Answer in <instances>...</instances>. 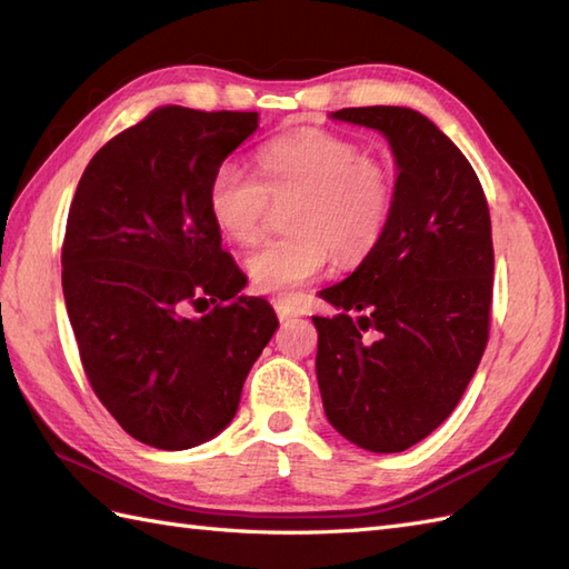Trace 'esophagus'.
Wrapping results in <instances>:
<instances>
[{
	"mask_svg": "<svg viewBox=\"0 0 569 569\" xmlns=\"http://www.w3.org/2000/svg\"><path fill=\"white\" fill-rule=\"evenodd\" d=\"M272 306H274V313H278V318H280V320H289V318H295V316H297V311L291 309V306H289L287 301H274Z\"/></svg>",
	"mask_w": 569,
	"mask_h": 569,
	"instance_id": "1",
	"label": "esophagus"
}]
</instances>
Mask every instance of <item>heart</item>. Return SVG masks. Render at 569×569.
Instances as JSON below:
<instances>
[{"instance_id":"heart-1","label":"heart","mask_w":569,"mask_h":569,"mask_svg":"<svg viewBox=\"0 0 569 569\" xmlns=\"http://www.w3.org/2000/svg\"><path fill=\"white\" fill-rule=\"evenodd\" d=\"M249 172L232 160L214 167L208 212L222 237L251 247L272 203H291L284 239L249 256L247 272L258 295L289 299L326 270L330 256L351 268L373 253L395 203V174L355 138L328 129H301L270 138Z\"/></svg>"}]
</instances>
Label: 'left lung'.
Listing matches in <instances>:
<instances>
[{"mask_svg": "<svg viewBox=\"0 0 569 569\" xmlns=\"http://www.w3.org/2000/svg\"><path fill=\"white\" fill-rule=\"evenodd\" d=\"M332 117L386 133L399 174L373 253L320 291L342 313L313 316L318 388L335 431L363 450L402 452L450 417L483 357L490 212L473 167L431 119L388 104Z\"/></svg>", "mask_w": 569, "mask_h": 569, "instance_id": "8db88e82", "label": "left lung"}]
</instances>
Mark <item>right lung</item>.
Segmentation results:
<instances>
[{
  "label": "right lung",
  "mask_w": 569,
  "mask_h": 569,
  "mask_svg": "<svg viewBox=\"0 0 569 569\" xmlns=\"http://www.w3.org/2000/svg\"><path fill=\"white\" fill-rule=\"evenodd\" d=\"M256 129L258 112L158 107L96 152L69 208L61 287L83 371L150 448L218 436L280 326L268 301L237 297L247 274L206 201L214 167Z\"/></svg>",
  "instance_id": "add662e5"
}]
</instances>
